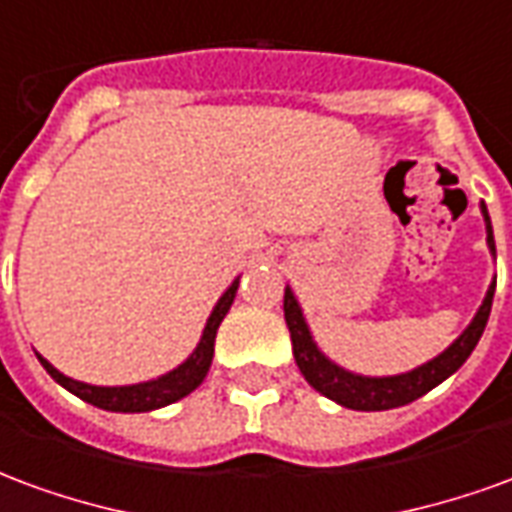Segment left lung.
I'll list each match as a JSON object with an SVG mask.
<instances>
[{"mask_svg":"<svg viewBox=\"0 0 512 512\" xmlns=\"http://www.w3.org/2000/svg\"><path fill=\"white\" fill-rule=\"evenodd\" d=\"M485 219V233H488V249L496 257V244H494V230H491V216L485 202L480 205ZM494 290L496 279L491 282V288L485 293L480 310L474 315V321L463 329V334L455 343L441 351L436 359H430L422 367H414L408 373L400 376H359V373H348L343 367H337L332 359H326L321 354V348L312 340V332L307 321H304V312H301L299 301L293 296V290L285 288V323L290 329V340H293V356H296V365H299L301 376L307 378V384L312 389H318L321 395H326L334 403H340L345 408H354V411H386V408L406 406L411 400H417L425 392H430L433 386H439L444 378H450L458 367L469 359L474 351V345L480 343V337L485 332V323L491 315V304H494Z\"/></svg>","mask_w":512,"mask_h":512,"instance_id":"left-lung-1","label":"left lung"}]
</instances>
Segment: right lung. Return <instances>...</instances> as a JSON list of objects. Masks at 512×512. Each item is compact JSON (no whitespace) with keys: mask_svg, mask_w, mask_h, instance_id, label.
Masks as SVG:
<instances>
[{"mask_svg":"<svg viewBox=\"0 0 512 512\" xmlns=\"http://www.w3.org/2000/svg\"><path fill=\"white\" fill-rule=\"evenodd\" d=\"M235 293H238V279H235L230 288L224 290L222 299L216 301L211 318H208L205 329H202L200 343L191 351L189 359H186L183 365L175 367V370H169L167 376H158L153 378V381H142V384L131 386H93L62 376L57 367L49 365V362L38 354L40 365L46 367V373H49L57 384L65 386L68 392H73L76 397H82L84 403H93V406L104 408V411H123V414L156 411V408L169 406V403H175L180 397H186L189 392H194V389L202 384V378L208 376V370H211L213 362L216 329H219V323L224 321V315L233 307Z\"/></svg>","mask_w":512,"mask_h":512,"instance_id":"1","label":"right lung"}]
</instances>
